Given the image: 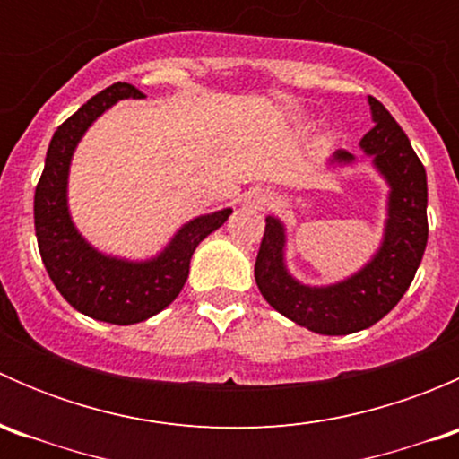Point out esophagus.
<instances>
[{"label": "esophagus", "mask_w": 459, "mask_h": 459, "mask_svg": "<svg viewBox=\"0 0 459 459\" xmlns=\"http://www.w3.org/2000/svg\"><path fill=\"white\" fill-rule=\"evenodd\" d=\"M244 202H247V206L262 211V208H266L268 204L273 202V195L266 191V188L255 186V188H251L248 193H244Z\"/></svg>", "instance_id": "1"}]
</instances>
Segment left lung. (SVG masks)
Here are the masks:
<instances>
[{"label":"left lung","instance_id":"left-lung-1","mask_svg":"<svg viewBox=\"0 0 459 459\" xmlns=\"http://www.w3.org/2000/svg\"><path fill=\"white\" fill-rule=\"evenodd\" d=\"M368 106L375 126L359 140V148L388 184L386 224L375 255L337 284H302L286 268L284 224L268 215L255 259L264 299L319 335H349L379 322L406 293L427 248V170L393 115L375 97H368ZM328 161L349 166L355 164V155L340 148Z\"/></svg>","mask_w":459,"mask_h":459}]
</instances>
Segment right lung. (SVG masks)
Returning <instances> with one entry per match:
<instances>
[{
  "instance_id": "obj_1",
  "label": "right lung",
  "mask_w": 459,
  "mask_h": 459,
  "mask_svg": "<svg viewBox=\"0 0 459 459\" xmlns=\"http://www.w3.org/2000/svg\"><path fill=\"white\" fill-rule=\"evenodd\" d=\"M135 86L104 88L55 131L44 173L35 188V235L50 280L75 311L100 322L128 324L164 311L184 289L197 244L220 229L233 208L186 221L155 257L133 262L97 251L73 224L68 211V170L73 152L97 117L119 100H142Z\"/></svg>"
}]
</instances>
